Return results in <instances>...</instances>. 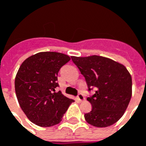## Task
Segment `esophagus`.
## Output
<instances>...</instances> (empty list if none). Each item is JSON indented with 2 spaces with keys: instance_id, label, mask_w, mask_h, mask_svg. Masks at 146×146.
I'll use <instances>...</instances> for the list:
<instances>
[{
  "instance_id": "esophagus-1",
  "label": "esophagus",
  "mask_w": 146,
  "mask_h": 146,
  "mask_svg": "<svg viewBox=\"0 0 146 146\" xmlns=\"http://www.w3.org/2000/svg\"><path fill=\"white\" fill-rule=\"evenodd\" d=\"M77 100L80 102H84L85 100V97H84V95L81 94V93H80L77 95Z\"/></svg>"
}]
</instances>
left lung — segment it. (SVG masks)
I'll return each mask as SVG.
<instances>
[{
  "label": "left lung",
  "mask_w": 146,
  "mask_h": 146,
  "mask_svg": "<svg viewBox=\"0 0 146 146\" xmlns=\"http://www.w3.org/2000/svg\"><path fill=\"white\" fill-rule=\"evenodd\" d=\"M71 58L84 76L89 92L96 90L87 98L92 110L84 114L86 121L97 127L113 125L128 106L132 94L131 76L123 65L108 58L92 55Z\"/></svg>",
  "instance_id": "8db88e82"
}]
</instances>
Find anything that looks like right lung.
<instances>
[{
	"label": "right lung",
	"instance_id": "1",
	"mask_svg": "<svg viewBox=\"0 0 146 146\" xmlns=\"http://www.w3.org/2000/svg\"><path fill=\"white\" fill-rule=\"evenodd\" d=\"M70 60V56L58 52H40L27 58L18 70L15 80L18 102L36 125L58 124L74 102L56 92L58 73Z\"/></svg>",
	"mask_w": 146,
	"mask_h": 146
}]
</instances>
